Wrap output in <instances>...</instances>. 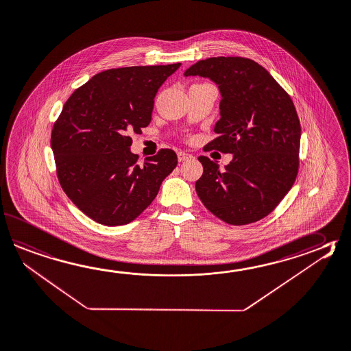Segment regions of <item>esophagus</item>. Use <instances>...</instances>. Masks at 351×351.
<instances>
[{
  "mask_svg": "<svg viewBox=\"0 0 351 351\" xmlns=\"http://www.w3.org/2000/svg\"><path fill=\"white\" fill-rule=\"evenodd\" d=\"M178 158H179V161H186V160L193 158V155L186 154V152H184V151H179V152H178Z\"/></svg>",
  "mask_w": 351,
  "mask_h": 351,
  "instance_id": "obj_1",
  "label": "esophagus"
}]
</instances>
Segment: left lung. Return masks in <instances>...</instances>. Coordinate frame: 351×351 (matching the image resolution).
<instances>
[{"mask_svg": "<svg viewBox=\"0 0 351 351\" xmlns=\"http://www.w3.org/2000/svg\"><path fill=\"white\" fill-rule=\"evenodd\" d=\"M184 75L208 77L219 87L221 117L208 149L232 154L225 170L206 156L199 158L204 172L196 193L210 213L230 225L261 220L298 175L301 128L293 101L250 58H206Z\"/></svg>", "mask_w": 351, "mask_h": 351, "instance_id": "obj_1", "label": "left lung"}]
</instances>
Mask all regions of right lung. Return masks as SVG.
Listing matches in <instances>:
<instances>
[{"mask_svg": "<svg viewBox=\"0 0 351 351\" xmlns=\"http://www.w3.org/2000/svg\"><path fill=\"white\" fill-rule=\"evenodd\" d=\"M180 64L106 70L66 101L51 134L58 181L93 221L119 226L135 220L176 167L170 149L138 164L130 135L150 123L158 88Z\"/></svg>", "mask_w": 351, "mask_h": 351, "instance_id": "1", "label": "right lung"}]
</instances>
